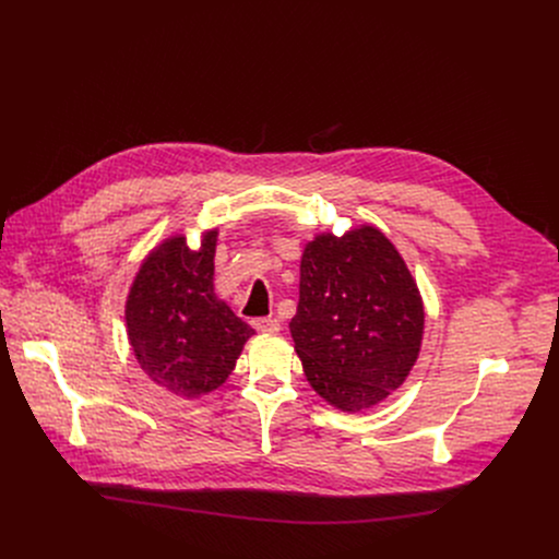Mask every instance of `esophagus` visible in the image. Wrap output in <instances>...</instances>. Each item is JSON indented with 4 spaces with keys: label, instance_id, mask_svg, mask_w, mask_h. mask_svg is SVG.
I'll return each instance as SVG.
<instances>
[{
    "label": "esophagus",
    "instance_id": "1",
    "mask_svg": "<svg viewBox=\"0 0 559 559\" xmlns=\"http://www.w3.org/2000/svg\"><path fill=\"white\" fill-rule=\"evenodd\" d=\"M252 325L261 334H278L281 332V321H278V318H257Z\"/></svg>",
    "mask_w": 559,
    "mask_h": 559
}]
</instances>
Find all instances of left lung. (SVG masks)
<instances>
[{"mask_svg":"<svg viewBox=\"0 0 559 559\" xmlns=\"http://www.w3.org/2000/svg\"><path fill=\"white\" fill-rule=\"evenodd\" d=\"M289 323L311 389L332 407H376L414 369L425 334L420 289L389 238L369 223L316 234L300 257Z\"/></svg>","mask_w":559,"mask_h":559,"instance_id":"1","label":"left lung"}]
</instances>
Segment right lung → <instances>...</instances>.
<instances>
[{
	"instance_id": "obj_1",
	"label": "right lung",
	"mask_w": 559,
	"mask_h": 559,
	"mask_svg": "<svg viewBox=\"0 0 559 559\" xmlns=\"http://www.w3.org/2000/svg\"><path fill=\"white\" fill-rule=\"evenodd\" d=\"M218 229L199 248L186 234L156 243L139 265L126 298V332L143 373L181 401L216 391L257 334L214 294Z\"/></svg>"
}]
</instances>
